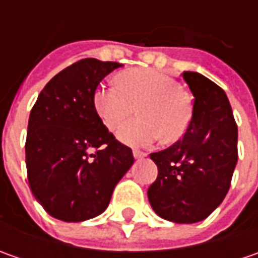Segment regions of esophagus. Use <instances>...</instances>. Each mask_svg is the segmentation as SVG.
<instances>
[{
    "mask_svg": "<svg viewBox=\"0 0 258 258\" xmlns=\"http://www.w3.org/2000/svg\"><path fill=\"white\" fill-rule=\"evenodd\" d=\"M134 156H135V159H142V158H145V156H146V154L141 152V151H138V149H135Z\"/></svg>",
    "mask_w": 258,
    "mask_h": 258,
    "instance_id": "esophagus-1",
    "label": "esophagus"
}]
</instances>
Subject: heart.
Returning a JSON list of instances; mask_svg holds the SVG:
<instances>
[{
  "label": "heart",
  "mask_w": 258,
  "mask_h": 258,
  "mask_svg": "<svg viewBox=\"0 0 258 258\" xmlns=\"http://www.w3.org/2000/svg\"><path fill=\"white\" fill-rule=\"evenodd\" d=\"M94 104L103 123L113 131L136 110L139 117L122 124L120 142L149 146L161 136L165 142L179 139L191 120V103L181 85L164 72L136 69L120 75L119 82L102 85L94 93Z\"/></svg>",
  "instance_id": "b5f03b06"
}]
</instances>
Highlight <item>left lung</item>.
Wrapping results in <instances>:
<instances>
[{
    "label": "left lung",
    "mask_w": 258,
    "mask_h": 258,
    "mask_svg": "<svg viewBox=\"0 0 258 258\" xmlns=\"http://www.w3.org/2000/svg\"><path fill=\"white\" fill-rule=\"evenodd\" d=\"M194 94L186 132L172 146L151 154L158 178L148 189L151 207L164 220H205L230 189L237 159V123L227 94L205 76L183 72Z\"/></svg>",
    "instance_id": "left-lung-1"
}]
</instances>
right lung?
Masks as SVG:
<instances>
[{
    "label": "right lung",
    "instance_id": "1",
    "mask_svg": "<svg viewBox=\"0 0 258 258\" xmlns=\"http://www.w3.org/2000/svg\"><path fill=\"white\" fill-rule=\"evenodd\" d=\"M116 61L83 58L55 75L31 109L25 164L31 192L47 213L80 223L107 208L134 165L132 149L104 126L94 107L99 83Z\"/></svg>",
    "mask_w": 258,
    "mask_h": 258
}]
</instances>
